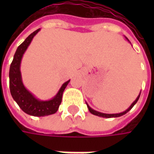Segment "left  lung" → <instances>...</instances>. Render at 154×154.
<instances>
[{
	"label": "left lung",
	"mask_w": 154,
	"mask_h": 154,
	"mask_svg": "<svg viewBox=\"0 0 154 154\" xmlns=\"http://www.w3.org/2000/svg\"><path fill=\"white\" fill-rule=\"evenodd\" d=\"M126 38V37H125ZM126 39L129 41V39L126 38ZM139 97H140V93H139V95L138 96V97L136 98V100L133 102L132 104H131V106L127 109V110H125V111H124V112H121V113H119V114H105V113H101V112H98V111H97V110H93V109H91L88 105H87V108H88V110H89V111H90L91 113L92 114V115H95V116H100V117H104V118H113V117H119V116H123V115H125V114H126L128 111H129V110H131L133 108V106L135 105L136 103H137V101H138V100H139Z\"/></svg>",
	"instance_id": "8db88e82"
}]
</instances>
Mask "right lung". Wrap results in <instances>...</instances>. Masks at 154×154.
<instances>
[{
	"label": "right lung",
	"mask_w": 154,
	"mask_h": 154,
	"mask_svg": "<svg viewBox=\"0 0 154 154\" xmlns=\"http://www.w3.org/2000/svg\"><path fill=\"white\" fill-rule=\"evenodd\" d=\"M38 29L31 35H29L25 38L16 49L14 58L10 67V90L13 99L18 104L24 112L33 116H46L56 113L58 107L62 102V97L65 88L67 86L70 80L63 84V86L58 91L57 95L49 100H40L34 97L24 86L22 82L21 72H20V63H21L23 54L31 43L35 35L39 31Z\"/></svg>",
	"instance_id": "obj_1"
}]
</instances>
